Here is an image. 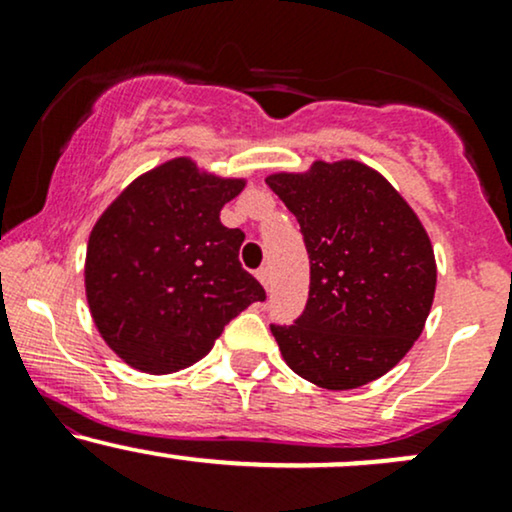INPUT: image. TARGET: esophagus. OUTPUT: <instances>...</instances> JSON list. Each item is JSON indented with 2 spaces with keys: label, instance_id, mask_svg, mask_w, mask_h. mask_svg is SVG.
Instances as JSON below:
<instances>
[{
  "label": "esophagus",
  "instance_id": "obj_1",
  "mask_svg": "<svg viewBox=\"0 0 512 512\" xmlns=\"http://www.w3.org/2000/svg\"><path fill=\"white\" fill-rule=\"evenodd\" d=\"M257 279H260V284L264 286V289H269V286H272V272H269V267L257 269Z\"/></svg>",
  "mask_w": 512,
  "mask_h": 512
}]
</instances>
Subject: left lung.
Returning <instances> with one entry per match:
<instances>
[{"label": "left lung", "instance_id": "obj_1", "mask_svg": "<svg viewBox=\"0 0 512 512\" xmlns=\"http://www.w3.org/2000/svg\"><path fill=\"white\" fill-rule=\"evenodd\" d=\"M267 185L301 223L310 291L293 325H269L291 370L327 390L385 375L419 339L436 293L431 240L383 175L317 161Z\"/></svg>", "mask_w": 512, "mask_h": 512}]
</instances>
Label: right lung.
<instances>
[{"instance_id": "obj_1", "label": "right lung", "mask_w": 512, "mask_h": 512, "mask_svg": "<svg viewBox=\"0 0 512 512\" xmlns=\"http://www.w3.org/2000/svg\"><path fill=\"white\" fill-rule=\"evenodd\" d=\"M243 187L175 158L134 180L93 226L88 308L101 337L132 368L192 366L233 317L267 298L238 260L245 233L219 219Z\"/></svg>"}]
</instances>
